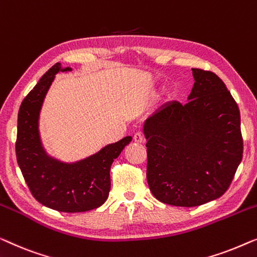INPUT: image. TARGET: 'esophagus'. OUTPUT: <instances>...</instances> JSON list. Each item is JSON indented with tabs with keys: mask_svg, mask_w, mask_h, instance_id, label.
<instances>
[{
	"mask_svg": "<svg viewBox=\"0 0 257 257\" xmlns=\"http://www.w3.org/2000/svg\"><path fill=\"white\" fill-rule=\"evenodd\" d=\"M134 142L135 143H143L144 142V137L141 133H136L135 135H134Z\"/></svg>",
	"mask_w": 257,
	"mask_h": 257,
	"instance_id": "34e87169",
	"label": "esophagus"
}]
</instances>
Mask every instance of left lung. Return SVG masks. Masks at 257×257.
<instances>
[{"label":"left lung","instance_id":"1","mask_svg":"<svg viewBox=\"0 0 257 257\" xmlns=\"http://www.w3.org/2000/svg\"><path fill=\"white\" fill-rule=\"evenodd\" d=\"M187 102L164 104L144 122L147 179L164 204L193 207L228 189L243 154L240 110L218 75L192 68Z\"/></svg>","mask_w":257,"mask_h":257}]
</instances>
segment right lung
<instances>
[{
	"mask_svg": "<svg viewBox=\"0 0 257 257\" xmlns=\"http://www.w3.org/2000/svg\"><path fill=\"white\" fill-rule=\"evenodd\" d=\"M57 63L24 97L17 120V163L36 200L59 212H86L100 207L110 191V166L132 142L127 136L94 155L65 163L46 153L39 134V114L49 88L59 71Z\"/></svg>",
	"mask_w": 257,
	"mask_h": 257,
	"instance_id": "1",
	"label": "right lung"
}]
</instances>
